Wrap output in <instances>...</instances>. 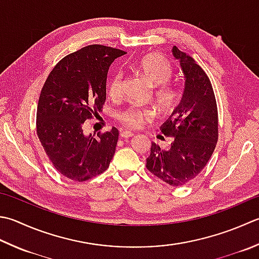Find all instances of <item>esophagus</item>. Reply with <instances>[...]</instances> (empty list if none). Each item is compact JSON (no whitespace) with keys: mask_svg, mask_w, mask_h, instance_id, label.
<instances>
[{"mask_svg":"<svg viewBox=\"0 0 259 259\" xmlns=\"http://www.w3.org/2000/svg\"><path fill=\"white\" fill-rule=\"evenodd\" d=\"M120 137L121 138H130V137H134V134L130 131H121Z\"/></svg>","mask_w":259,"mask_h":259,"instance_id":"1","label":"esophagus"}]
</instances>
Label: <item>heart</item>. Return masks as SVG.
<instances>
[{"label":"heart","mask_w":259,"mask_h":259,"mask_svg":"<svg viewBox=\"0 0 259 259\" xmlns=\"http://www.w3.org/2000/svg\"><path fill=\"white\" fill-rule=\"evenodd\" d=\"M134 69L143 76V78L155 89V101L160 111H168L179 98V91L175 86L167 83L170 78L173 68L164 56L148 54L134 65ZM122 74L114 73L108 82V93L111 98H119L122 91ZM153 112L148 109L131 106L119 113L118 120L126 128L137 129L146 121L150 120Z\"/></svg>","instance_id":"heart-1"}]
</instances>
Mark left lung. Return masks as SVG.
Masks as SVG:
<instances>
[{
	"label": "left lung",
	"instance_id": "left-lung-1",
	"mask_svg": "<svg viewBox=\"0 0 259 259\" xmlns=\"http://www.w3.org/2000/svg\"><path fill=\"white\" fill-rule=\"evenodd\" d=\"M171 53L184 75L183 96L160 126L161 133L171 137L169 149H160L151 143L146 167L165 183L182 186L201 173L213 154L218 141V109L204 70L176 46Z\"/></svg>",
	"mask_w": 259,
	"mask_h": 259
}]
</instances>
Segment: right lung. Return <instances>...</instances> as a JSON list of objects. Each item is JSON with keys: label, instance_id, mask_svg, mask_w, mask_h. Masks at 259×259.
Listing matches in <instances>:
<instances>
[{"label": "right lung", "instance_id": "add662e5", "mask_svg": "<svg viewBox=\"0 0 259 259\" xmlns=\"http://www.w3.org/2000/svg\"><path fill=\"white\" fill-rule=\"evenodd\" d=\"M125 52L91 45L64 57L46 79L37 109V134L55 168L84 182L108 169L115 153L116 128L86 136L83 124L102 109L111 64Z\"/></svg>", "mask_w": 259, "mask_h": 259}]
</instances>
